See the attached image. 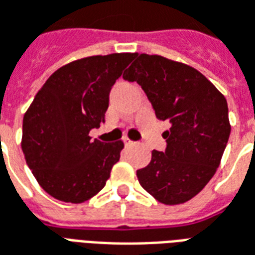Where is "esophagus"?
I'll return each instance as SVG.
<instances>
[{"label":"esophagus","instance_id":"34e87169","mask_svg":"<svg viewBox=\"0 0 255 255\" xmlns=\"http://www.w3.org/2000/svg\"><path fill=\"white\" fill-rule=\"evenodd\" d=\"M124 142L126 147H131V145H134V141H131V140H129V138H125Z\"/></svg>","mask_w":255,"mask_h":255}]
</instances>
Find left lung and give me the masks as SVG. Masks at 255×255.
<instances>
[{
  "label": "left lung",
  "mask_w": 255,
  "mask_h": 255,
  "mask_svg": "<svg viewBox=\"0 0 255 255\" xmlns=\"http://www.w3.org/2000/svg\"><path fill=\"white\" fill-rule=\"evenodd\" d=\"M124 79L137 82L156 118L169 121L165 152L152 151L137 178L163 205H180L205 188L220 166L231 125L228 104L194 67L158 55H134Z\"/></svg>",
  "instance_id": "1"
}]
</instances>
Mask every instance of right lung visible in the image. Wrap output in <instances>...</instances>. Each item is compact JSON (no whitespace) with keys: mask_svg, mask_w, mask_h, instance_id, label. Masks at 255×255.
<instances>
[{"mask_svg":"<svg viewBox=\"0 0 255 255\" xmlns=\"http://www.w3.org/2000/svg\"><path fill=\"white\" fill-rule=\"evenodd\" d=\"M136 53L90 56L50 75L23 118L21 149L38 184L55 199L82 203L102 191L124 142L92 140L110 92Z\"/></svg>","mask_w":255,"mask_h":255,"instance_id":"right-lung-1","label":"right lung"}]
</instances>
